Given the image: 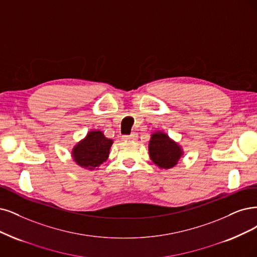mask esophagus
Instances as JSON below:
<instances>
[{
	"mask_svg": "<svg viewBox=\"0 0 257 257\" xmlns=\"http://www.w3.org/2000/svg\"><path fill=\"white\" fill-rule=\"evenodd\" d=\"M137 138H138L137 134H132L130 136H123L122 140L123 141H134V140H137Z\"/></svg>",
	"mask_w": 257,
	"mask_h": 257,
	"instance_id": "34e87169",
	"label": "esophagus"
}]
</instances>
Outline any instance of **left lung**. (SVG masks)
Returning a JSON list of instances; mask_svg holds the SVG:
<instances>
[{
	"instance_id": "1",
	"label": "left lung",
	"mask_w": 257,
	"mask_h": 257,
	"mask_svg": "<svg viewBox=\"0 0 257 257\" xmlns=\"http://www.w3.org/2000/svg\"><path fill=\"white\" fill-rule=\"evenodd\" d=\"M150 160L160 169L174 168L183 157V148L163 131H155L148 144Z\"/></svg>"
}]
</instances>
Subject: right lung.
Masks as SVG:
<instances>
[{
    "mask_svg": "<svg viewBox=\"0 0 257 257\" xmlns=\"http://www.w3.org/2000/svg\"><path fill=\"white\" fill-rule=\"evenodd\" d=\"M113 140L104 137L101 130L89 131L72 149V158L81 168L94 170L109 158Z\"/></svg>",
    "mask_w": 257,
    "mask_h": 257,
    "instance_id": "1",
    "label": "right lung"
}]
</instances>
